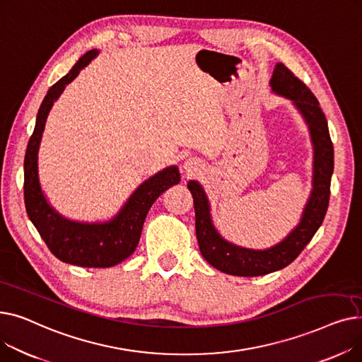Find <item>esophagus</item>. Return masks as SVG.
<instances>
[{
  "instance_id": "34e87169",
  "label": "esophagus",
  "mask_w": 362,
  "mask_h": 362,
  "mask_svg": "<svg viewBox=\"0 0 362 362\" xmlns=\"http://www.w3.org/2000/svg\"><path fill=\"white\" fill-rule=\"evenodd\" d=\"M183 167H185L187 175H194L195 171L198 170V163L194 161V160H187V161H185V165H183Z\"/></svg>"
}]
</instances>
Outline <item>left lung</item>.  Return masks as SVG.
I'll return each mask as SVG.
<instances>
[{
    "label": "left lung",
    "instance_id": "1",
    "mask_svg": "<svg viewBox=\"0 0 362 362\" xmlns=\"http://www.w3.org/2000/svg\"><path fill=\"white\" fill-rule=\"evenodd\" d=\"M270 85L274 92L293 101L305 119L314 144V179L310 201L303 210L302 220L293 232L279 245L265 251L239 248L224 240L210 218L208 199L198 182L187 183L194 198L195 229L199 251L214 269L232 276H264L289 265L313 239L325 220L333 173V144L325 112L311 89L281 63H277Z\"/></svg>",
    "mask_w": 362,
    "mask_h": 362
}]
</instances>
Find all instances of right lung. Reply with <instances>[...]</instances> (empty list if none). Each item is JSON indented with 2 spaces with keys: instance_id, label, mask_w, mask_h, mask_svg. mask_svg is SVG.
Here are the masks:
<instances>
[{
  "instance_id": "1",
  "label": "right lung",
  "mask_w": 362,
  "mask_h": 362,
  "mask_svg": "<svg viewBox=\"0 0 362 362\" xmlns=\"http://www.w3.org/2000/svg\"><path fill=\"white\" fill-rule=\"evenodd\" d=\"M97 54V49L86 52L64 78L48 89L37 111L36 124L26 149L23 189L28 216L47 243L48 250L57 258L67 264L81 265V267L105 269L122 262L135 252L151 205L167 187L180 182V175L177 167L171 165L152 176L133 192L123 210L104 224H83L66 220L48 205L41 191L40 179H37V149H40L47 116L66 85L70 83Z\"/></svg>"
}]
</instances>
